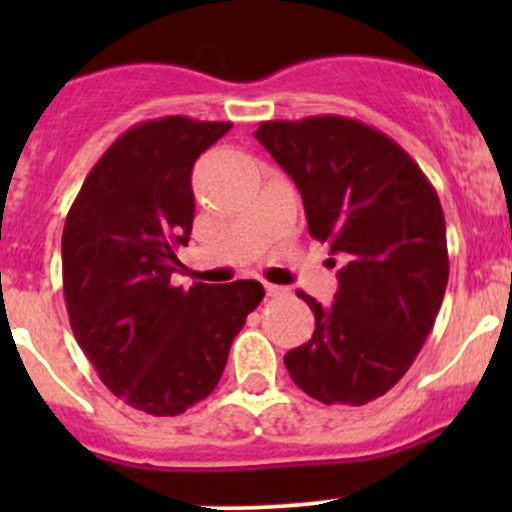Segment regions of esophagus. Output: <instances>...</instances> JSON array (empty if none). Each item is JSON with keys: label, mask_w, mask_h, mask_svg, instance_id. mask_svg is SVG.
<instances>
[{"label": "esophagus", "mask_w": 512, "mask_h": 512, "mask_svg": "<svg viewBox=\"0 0 512 512\" xmlns=\"http://www.w3.org/2000/svg\"><path fill=\"white\" fill-rule=\"evenodd\" d=\"M265 292H267V297H285L287 289L280 287V285H270V282H267Z\"/></svg>", "instance_id": "1"}]
</instances>
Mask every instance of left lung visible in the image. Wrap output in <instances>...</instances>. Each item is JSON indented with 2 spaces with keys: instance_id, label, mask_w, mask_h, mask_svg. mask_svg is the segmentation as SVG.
I'll list each match as a JSON object with an SVG mask.
<instances>
[{
  "instance_id": "obj_1",
  "label": "left lung",
  "mask_w": 512,
  "mask_h": 512,
  "mask_svg": "<svg viewBox=\"0 0 512 512\" xmlns=\"http://www.w3.org/2000/svg\"><path fill=\"white\" fill-rule=\"evenodd\" d=\"M255 138L297 185L309 235L344 260L332 307L297 292L314 334L285 354L289 376L327 406L369 404L414 364L446 294L436 190L399 143L354 118L265 121Z\"/></svg>"
}]
</instances>
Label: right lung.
Wrapping results in <instances>:
<instances>
[{
  "mask_svg": "<svg viewBox=\"0 0 512 512\" xmlns=\"http://www.w3.org/2000/svg\"><path fill=\"white\" fill-rule=\"evenodd\" d=\"M230 128L188 116L138 123L91 168L66 215L61 272L76 342L118 399L151 416L213 394L265 297L255 280H170L193 230V165Z\"/></svg>",
  "mask_w": 512,
  "mask_h": 512,
  "instance_id": "1",
  "label": "right lung"
}]
</instances>
